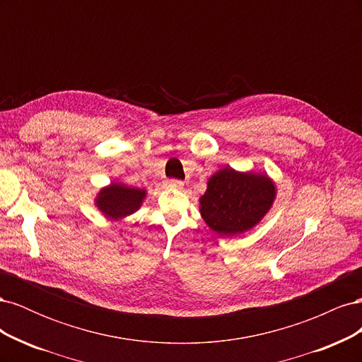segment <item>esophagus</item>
Masks as SVG:
<instances>
[{
	"instance_id": "34e87169",
	"label": "esophagus",
	"mask_w": 362,
	"mask_h": 362,
	"mask_svg": "<svg viewBox=\"0 0 362 362\" xmlns=\"http://www.w3.org/2000/svg\"><path fill=\"white\" fill-rule=\"evenodd\" d=\"M168 187L175 189V190H181L184 187V182L182 181H177V180H170V181H168Z\"/></svg>"
}]
</instances>
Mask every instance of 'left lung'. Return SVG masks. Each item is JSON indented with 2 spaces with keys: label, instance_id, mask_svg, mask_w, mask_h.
<instances>
[{
  "label": "left lung",
  "instance_id": "left-lung-1",
  "mask_svg": "<svg viewBox=\"0 0 362 362\" xmlns=\"http://www.w3.org/2000/svg\"><path fill=\"white\" fill-rule=\"evenodd\" d=\"M276 193V184L267 173L226 166L208 178L199 211L211 231L234 237L250 231L264 218Z\"/></svg>",
  "mask_w": 362,
  "mask_h": 362
}]
</instances>
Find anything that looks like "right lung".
<instances>
[{
    "label": "right lung",
    "instance_id": "right-lung-1",
    "mask_svg": "<svg viewBox=\"0 0 362 362\" xmlns=\"http://www.w3.org/2000/svg\"><path fill=\"white\" fill-rule=\"evenodd\" d=\"M146 194V189L113 181L96 193L93 204L104 217L110 221H120L140 210Z\"/></svg>",
    "mask_w": 362,
    "mask_h": 362
}]
</instances>
